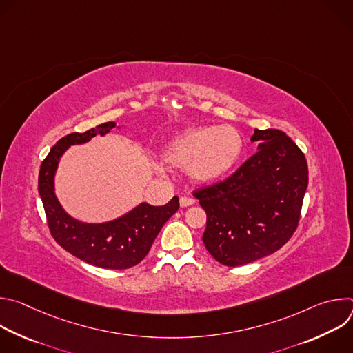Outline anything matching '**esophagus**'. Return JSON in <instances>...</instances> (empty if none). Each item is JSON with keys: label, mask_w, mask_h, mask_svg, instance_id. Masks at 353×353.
<instances>
[{"label": "esophagus", "mask_w": 353, "mask_h": 353, "mask_svg": "<svg viewBox=\"0 0 353 353\" xmlns=\"http://www.w3.org/2000/svg\"><path fill=\"white\" fill-rule=\"evenodd\" d=\"M194 204H195V199L191 198V196H181V198H180V205H181L183 208L191 207V205H194Z\"/></svg>", "instance_id": "obj_1"}]
</instances>
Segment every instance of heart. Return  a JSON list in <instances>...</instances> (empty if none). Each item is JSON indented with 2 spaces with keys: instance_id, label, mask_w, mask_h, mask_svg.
Here are the masks:
<instances>
[{
  "instance_id": "1",
  "label": "heart",
  "mask_w": 353,
  "mask_h": 353,
  "mask_svg": "<svg viewBox=\"0 0 353 353\" xmlns=\"http://www.w3.org/2000/svg\"><path fill=\"white\" fill-rule=\"evenodd\" d=\"M243 137L232 125H203L188 128L172 138L162 158L173 169L198 183H210L225 176L239 161Z\"/></svg>"
}]
</instances>
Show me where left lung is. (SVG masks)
Masks as SVG:
<instances>
[{"instance_id":"8db88e82","label":"left lung","mask_w":353,"mask_h":353,"mask_svg":"<svg viewBox=\"0 0 353 353\" xmlns=\"http://www.w3.org/2000/svg\"><path fill=\"white\" fill-rule=\"evenodd\" d=\"M257 152L230 177L196 190L207 212L203 241L221 264L239 267L279 250L293 234L309 183L307 161L279 130H254Z\"/></svg>"}]
</instances>
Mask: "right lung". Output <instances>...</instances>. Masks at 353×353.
Listing matches in <instances>:
<instances>
[{"label": "right lung", "instance_id": "add662e5", "mask_svg": "<svg viewBox=\"0 0 353 353\" xmlns=\"http://www.w3.org/2000/svg\"><path fill=\"white\" fill-rule=\"evenodd\" d=\"M114 127L116 123L109 121L86 132H72L61 138L41 162L39 194L50 233L64 250L99 268L127 270L141 263L149 253L163 225L177 212L179 196H173L162 207L141 203L113 221L88 223L64 211L54 190V176L65 150L71 145L86 143L96 135L105 137Z\"/></svg>", "mask_w": 353, "mask_h": 353}]
</instances>
